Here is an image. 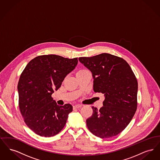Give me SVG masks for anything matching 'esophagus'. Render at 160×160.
<instances>
[{
	"instance_id": "34e87169",
	"label": "esophagus",
	"mask_w": 160,
	"mask_h": 160,
	"mask_svg": "<svg viewBox=\"0 0 160 160\" xmlns=\"http://www.w3.org/2000/svg\"><path fill=\"white\" fill-rule=\"evenodd\" d=\"M83 105H81V104H76L75 106H73V109H77V108H78L80 107H82Z\"/></svg>"
}]
</instances>
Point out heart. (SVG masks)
Wrapping results in <instances>:
<instances>
[{
	"instance_id": "heart-1",
	"label": "heart",
	"mask_w": 160,
	"mask_h": 160,
	"mask_svg": "<svg viewBox=\"0 0 160 160\" xmlns=\"http://www.w3.org/2000/svg\"><path fill=\"white\" fill-rule=\"evenodd\" d=\"M86 69H80V70H79L78 72H77V73L78 72H83V71H86Z\"/></svg>"
}]
</instances>
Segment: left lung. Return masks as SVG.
<instances>
[{
	"label": "left lung",
	"instance_id": "left-lung-1",
	"mask_svg": "<svg viewBox=\"0 0 160 160\" xmlns=\"http://www.w3.org/2000/svg\"><path fill=\"white\" fill-rule=\"evenodd\" d=\"M93 78V91L104 94L103 106L92 107L86 125L93 134L106 138L121 132L132 120L137 107L138 83L129 64L109 53L80 57Z\"/></svg>",
	"mask_w": 160,
	"mask_h": 160
}]
</instances>
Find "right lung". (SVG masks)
<instances>
[{
	"mask_svg": "<svg viewBox=\"0 0 160 160\" xmlns=\"http://www.w3.org/2000/svg\"><path fill=\"white\" fill-rule=\"evenodd\" d=\"M77 63V58L41 55L32 59L24 69L17 86L18 105L24 121L35 134L52 137L65 127L72 106H58L52 95Z\"/></svg>",
	"mask_w": 160,
	"mask_h": 160,
	"instance_id": "add662e5",
	"label": "right lung"
}]
</instances>
